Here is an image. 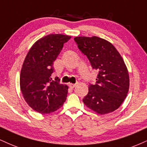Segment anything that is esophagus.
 <instances>
[{
    "mask_svg": "<svg viewBox=\"0 0 147 147\" xmlns=\"http://www.w3.org/2000/svg\"><path fill=\"white\" fill-rule=\"evenodd\" d=\"M69 86L71 88H74L76 86V84H71H71H69Z\"/></svg>",
    "mask_w": 147,
    "mask_h": 147,
    "instance_id": "esophagus-1",
    "label": "esophagus"
}]
</instances>
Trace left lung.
<instances>
[{"label": "left lung", "instance_id": "left-lung-1", "mask_svg": "<svg viewBox=\"0 0 147 147\" xmlns=\"http://www.w3.org/2000/svg\"><path fill=\"white\" fill-rule=\"evenodd\" d=\"M74 41L98 71L96 83L89 84L83 102L101 115L115 111L123 102L129 87V73L121 54L111 43L96 36L76 37Z\"/></svg>", "mask_w": 147, "mask_h": 147}]
</instances>
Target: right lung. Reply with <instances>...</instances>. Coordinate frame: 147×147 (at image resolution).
<instances>
[{
	"label": "right lung",
	"instance_id": "add662e5",
	"mask_svg": "<svg viewBox=\"0 0 147 147\" xmlns=\"http://www.w3.org/2000/svg\"><path fill=\"white\" fill-rule=\"evenodd\" d=\"M70 36L50 34L36 41L27 54L21 69L20 84L24 99L41 114L59 109L67 99L68 86L51 78L53 64Z\"/></svg>",
	"mask_w": 147,
	"mask_h": 147
}]
</instances>
